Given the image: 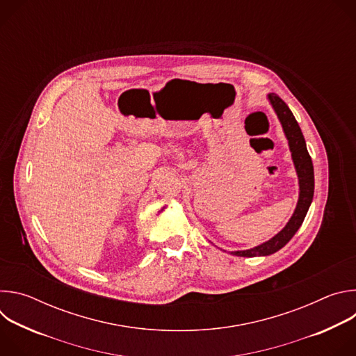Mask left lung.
Returning <instances> with one entry per match:
<instances>
[{
    "instance_id": "1",
    "label": "left lung",
    "mask_w": 356,
    "mask_h": 356,
    "mask_svg": "<svg viewBox=\"0 0 356 356\" xmlns=\"http://www.w3.org/2000/svg\"><path fill=\"white\" fill-rule=\"evenodd\" d=\"M269 99H270V103L282 122L284 134L289 139L291 158H293V162H294V166L297 170V176H298L300 195H298V202H297V207L294 210V214L291 216L287 225L277 235H275L270 241H268L257 248L231 252L232 255L243 257V258L266 257V255H270V253H275L279 249H282L293 238V235L297 232V229L302 224L304 218H306V214L309 211V207L312 204L313 195H314V169H313V162L309 155L306 140H304L301 129H300L293 113L290 111L287 104L279 95L269 94Z\"/></svg>"
}]
</instances>
